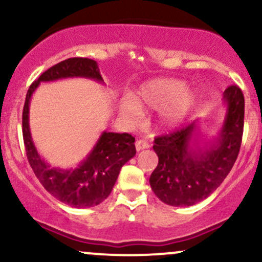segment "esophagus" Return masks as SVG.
Masks as SVG:
<instances>
[{
    "label": "esophagus",
    "mask_w": 262,
    "mask_h": 262,
    "mask_svg": "<svg viewBox=\"0 0 262 262\" xmlns=\"http://www.w3.org/2000/svg\"><path fill=\"white\" fill-rule=\"evenodd\" d=\"M135 148H137V151H140V150H144V149H148L149 148L148 141L144 140V139L137 140L135 141Z\"/></svg>",
    "instance_id": "obj_1"
}]
</instances>
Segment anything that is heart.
<instances>
[{"instance_id":"b5f03b06","label":"heart","mask_w":262,"mask_h":262,"mask_svg":"<svg viewBox=\"0 0 262 262\" xmlns=\"http://www.w3.org/2000/svg\"><path fill=\"white\" fill-rule=\"evenodd\" d=\"M196 102V93L185 82L173 79H156L141 85L133 98H125L121 112L129 121H137L141 111H160V123L165 128L179 125Z\"/></svg>"}]
</instances>
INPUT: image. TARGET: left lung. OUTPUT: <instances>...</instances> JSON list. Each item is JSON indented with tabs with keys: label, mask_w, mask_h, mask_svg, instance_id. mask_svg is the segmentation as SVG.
I'll return each instance as SVG.
<instances>
[{
	"label": "left lung",
	"mask_w": 262,
	"mask_h": 262,
	"mask_svg": "<svg viewBox=\"0 0 262 262\" xmlns=\"http://www.w3.org/2000/svg\"><path fill=\"white\" fill-rule=\"evenodd\" d=\"M227 112L218 137L200 145L196 122L156 137L159 164L149 182L156 197L169 206L188 207L206 200L230 172L242 145L244 95L236 85L223 93Z\"/></svg>",
	"instance_id": "8db88e82"
}]
</instances>
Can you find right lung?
I'll return each instance as SVG.
<instances>
[{
	"label": "right lung",
	"instance_id": "right-lung-1",
	"mask_svg": "<svg viewBox=\"0 0 262 262\" xmlns=\"http://www.w3.org/2000/svg\"><path fill=\"white\" fill-rule=\"evenodd\" d=\"M68 77H85L103 82L97 62L87 58H70L52 66L32 83L26 96L22 130L27 158L43 187L60 202L75 208H90L103 202L112 192L122 166L135 155V138L128 133L103 132L96 145L73 169L52 167L33 143L29 129V102L40 82Z\"/></svg>",
	"mask_w": 262,
	"mask_h": 262
}]
</instances>
